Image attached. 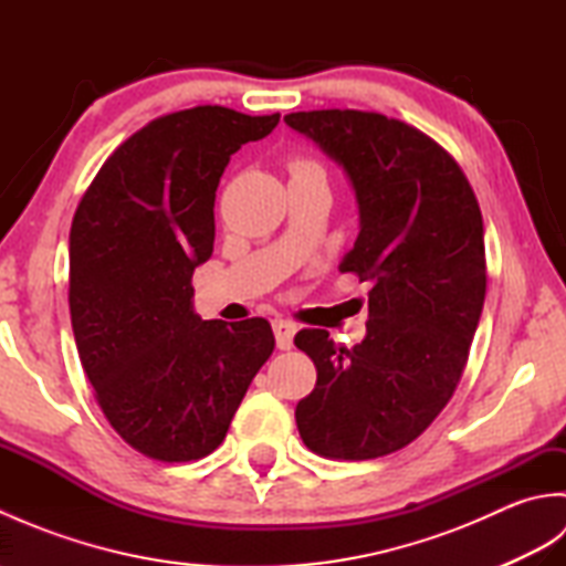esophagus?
Instances as JSON below:
<instances>
[{
    "instance_id": "esophagus-1",
    "label": "esophagus",
    "mask_w": 566,
    "mask_h": 566,
    "mask_svg": "<svg viewBox=\"0 0 566 566\" xmlns=\"http://www.w3.org/2000/svg\"><path fill=\"white\" fill-rule=\"evenodd\" d=\"M272 328H274L276 347H280V350H290V347L294 345L296 323H292V321H284V318H276V321L272 323Z\"/></svg>"
}]
</instances>
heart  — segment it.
Instances as JSON below:
<instances>
[{
    "instance_id": "obj_1",
    "label": "heart",
    "mask_w": 566,
    "mask_h": 566,
    "mask_svg": "<svg viewBox=\"0 0 566 566\" xmlns=\"http://www.w3.org/2000/svg\"><path fill=\"white\" fill-rule=\"evenodd\" d=\"M290 172L292 177H302V175H314V172H321V165L316 160L311 158H304V155H294V158L290 160Z\"/></svg>"
}]
</instances>
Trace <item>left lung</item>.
<instances>
[{"instance_id": "left-lung-1", "label": "left lung", "mask_w": 566, "mask_h": 566, "mask_svg": "<svg viewBox=\"0 0 566 566\" xmlns=\"http://www.w3.org/2000/svg\"><path fill=\"white\" fill-rule=\"evenodd\" d=\"M284 122L350 177L359 235L340 272L371 282L363 343L296 333L318 371L296 403L298 436L328 460H375L413 442L462 379L486 296L482 209L452 155L399 118L321 109Z\"/></svg>"}]
</instances>
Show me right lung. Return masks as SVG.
<instances>
[{"label": "right lung", "instance_id": "right-lung-1", "mask_svg": "<svg viewBox=\"0 0 566 566\" xmlns=\"http://www.w3.org/2000/svg\"><path fill=\"white\" fill-rule=\"evenodd\" d=\"M280 114L195 106L153 118L118 146L70 228V318L109 426L150 460L195 462L223 442L272 326H226L191 308V274L213 252V201L228 160Z\"/></svg>", "mask_w": 566, "mask_h": 566}]
</instances>
